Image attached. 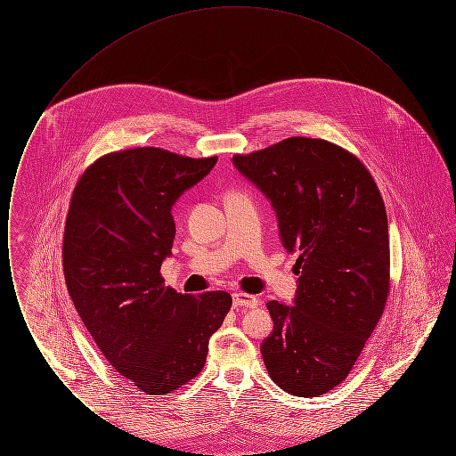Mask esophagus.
Instances as JSON below:
<instances>
[{"label":"esophagus","instance_id":"1","mask_svg":"<svg viewBox=\"0 0 456 456\" xmlns=\"http://www.w3.org/2000/svg\"><path fill=\"white\" fill-rule=\"evenodd\" d=\"M232 301L236 307H256L258 305V299L255 296L244 294V292H238L232 296Z\"/></svg>","mask_w":456,"mask_h":456}]
</instances>
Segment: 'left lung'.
Here are the masks:
<instances>
[{
  "instance_id": "8db88e82",
  "label": "left lung",
  "mask_w": 456,
  "mask_h": 456,
  "mask_svg": "<svg viewBox=\"0 0 456 456\" xmlns=\"http://www.w3.org/2000/svg\"><path fill=\"white\" fill-rule=\"evenodd\" d=\"M277 212L290 253L294 304H266L273 331L261 355L270 378L296 396L340 385L378 325L390 294L385 201L368 167L322 138L290 136L232 157Z\"/></svg>"
}]
</instances>
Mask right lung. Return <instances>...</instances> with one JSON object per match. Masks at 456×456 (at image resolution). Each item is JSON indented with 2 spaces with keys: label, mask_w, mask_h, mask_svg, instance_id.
<instances>
[{
  "label": "right lung",
  "mask_w": 456,
  "mask_h": 456,
  "mask_svg": "<svg viewBox=\"0 0 456 456\" xmlns=\"http://www.w3.org/2000/svg\"><path fill=\"white\" fill-rule=\"evenodd\" d=\"M157 147L106 153L69 200L63 272L69 297L109 364L147 395H167L201 372L208 340L232 305L224 290L177 294L160 265L171 255L174 201L212 171Z\"/></svg>",
  "instance_id": "1"
}]
</instances>
